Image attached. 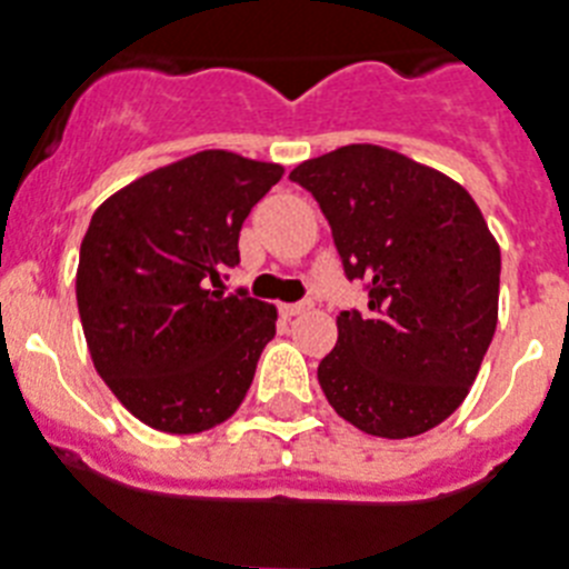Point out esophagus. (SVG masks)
<instances>
[{
	"label": "esophagus",
	"mask_w": 569,
	"mask_h": 569,
	"mask_svg": "<svg viewBox=\"0 0 569 569\" xmlns=\"http://www.w3.org/2000/svg\"><path fill=\"white\" fill-rule=\"evenodd\" d=\"M307 309H312L309 300H300V303H280V315H283V318H295V315L307 312Z\"/></svg>",
	"instance_id": "34e87169"
}]
</instances>
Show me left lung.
<instances>
[{
    "label": "left lung",
    "mask_w": 569,
    "mask_h": 569,
    "mask_svg": "<svg viewBox=\"0 0 569 569\" xmlns=\"http://www.w3.org/2000/svg\"><path fill=\"white\" fill-rule=\"evenodd\" d=\"M318 199L370 312L338 315L318 365L327 402L358 431L419 437L446 422L483 365L500 295V246L462 188L379 144H347L289 173Z\"/></svg>",
    "instance_id": "1"
}]
</instances>
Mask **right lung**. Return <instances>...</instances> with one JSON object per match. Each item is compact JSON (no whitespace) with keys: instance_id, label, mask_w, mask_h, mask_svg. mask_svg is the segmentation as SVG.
Segmentation results:
<instances>
[{"instance_id":"1","label":"right lung","mask_w":569,"mask_h":569,"mask_svg":"<svg viewBox=\"0 0 569 569\" xmlns=\"http://www.w3.org/2000/svg\"><path fill=\"white\" fill-rule=\"evenodd\" d=\"M280 176L274 161L202 150L114 190L89 222L74 280L86 343L118 402L156 431L217 428L254 381L277 309L217 286Z\"/></svg>"}]
</instances>
